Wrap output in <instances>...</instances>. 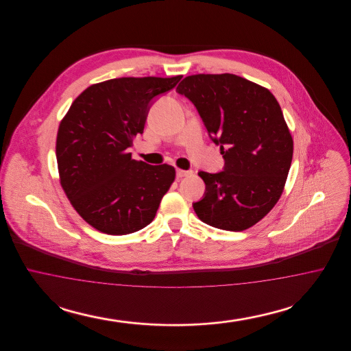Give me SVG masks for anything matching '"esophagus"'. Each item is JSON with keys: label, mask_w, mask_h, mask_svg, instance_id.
I'll list each match as a JSON object with an SVG mask.
<instances>
[{"label": "esophagus", "mask_w": 351, "mask_h": 351, "mask_svg": "<svg viewBox=\"0 0 351 351\" xmlns=\"http://www.w3.org/2000/svg\"><path fill=\"white\" fill-rule=\"evenodd\" d=\"M192 173V171H186V169H176V176H178V179H182L184 176H188V175H191Z\"/></svg>", "instance_id": "1"}]
</instances>
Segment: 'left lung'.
I'll use <instances>...</instances> for the list:
<instances>
[{
	"label": "left lung",
	"mask_w": 351,
	"mask_h": 351,
	"mask_svg": "<svg viewBox=\"0 0 351 351\" xmlns=\"http://www.w3.org/2000/svg\"><path fill=\"white\" fill-rule=\"evenodd\" d=\"M176 92L196 106L223 171H200L204 199L193 204L202 222L242 232L259 222L283 193L293 139L279 102L267 88L232 73L192 75Z\"/></svg>",
	"instance_id": "obj_1"
}]
</instances>
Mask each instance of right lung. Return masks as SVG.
I'll return each instance as SVG.
<instances>
[{
  "mask_svg": "<svg viewBox=\"0 0 351 351\" xmlns=\"http://www.w3.org/2000/svg\"><path fill=\"white\" fill-rule=\"evenodd\" d=\"M183 76L119 77L88 86L72 102L56 136L60 184L75 210L101 233L147 226L175 180V168L132 159L151 101Z\"/></svg>",
  "mask_w": 351,
  "mask_h": 351,
  "instance_id": "add662e5",
  "label": "right lung"
}]
</instances>
